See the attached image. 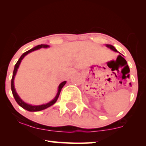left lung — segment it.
I'll return each mask as SVG.
<instances>
[{"label":"left lung","instance_id":"left-lung-1","mask_svg":"<svg viewBox=\"0 0 146 146\" xmlns=\"http://www.w3.org/2000/svg\"><path fill=\"white\" fill-rule=\"evenodd\" d=\"M106 46L107 47L110 48V49L113 50V51H115V52H118V51H117V50L116 48H115V47H114V46H113V45H110V44H106Z\"/></svg>","mask_w":146,"mask_h":146}]
</instances>
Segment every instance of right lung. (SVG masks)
<instances>
[{
	"instance_id": "right-lung-1",
	"label": "right lung",
	"mask_w": 146,
	"mask_h": 146,
	"mask_svg": "<svg viewBox=\"0 0 146 146\" xmlns=\"http://www.w3.org/2000/svg\"><path fill=\"white\" fill-rule=\"evenodd\" d=\"M48 46H49L47 44H40V45H38V46H35V47L32 48L31 49H30V50H29V51H26L25 53H23V54L21 56V58H19V60H18V62H16V64H15L14 72H13L12 78H11V91H12V94H13V95H14L15 100H16V102L18 104V105L21 106L22 108H23L25 110H28V111H30V112L40 111V110H42L44 109H46V108H48V107H50L51 106L54 104L56 102L57 100H58V97H59L62 88V87L64 86L65 84L66 83V81H64V82H62L59 85V86H58V93H57L56 96L55 97V98L53 99V100H51V102H48V103L45 104H42V105H39V106H32L31 104H28L25 103V102H23V100L21 99V98L18 96L17 93H16V89H15V88H14V81L15 75H16V72H17V71H18V67H19V65L21 62L22 60H23V58H24V57L25 56H27V55L29 53H31V52H32L33 51H36V50L39 49V48H47V47H48Z\"/></svg>"
}]
</instances>
